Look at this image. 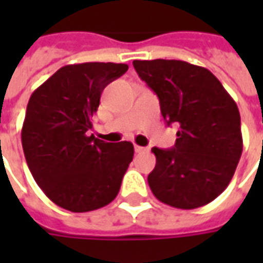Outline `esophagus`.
I'll list each match as a JSON object with an SVG mask.
<instances>
[{"mask_svg": "<svg viewBox=\"0 0 263 263\" xmlns=\"http://www.w3.org/2000/svg\"><path fill=\"white\" fill-rule=\"evenodd\" d=\"M134 149H135V152H137V154H141V152H145V151H146V148L139 146V145H135V146H134Z\"/></svg>", "mask_w": 263, "mask_h": 263, "instance_id": "obj_1", "label": "esophagus"}]
</instances>
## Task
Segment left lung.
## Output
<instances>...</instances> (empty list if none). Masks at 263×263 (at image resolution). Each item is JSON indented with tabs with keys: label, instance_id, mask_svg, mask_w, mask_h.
I'll return each mask as SVG.
<instances>
[{
	"label": "left lung",
	"instance_id": "8db88e82",
	"mask_svg": "<svg viewBox=\"0 0 263 263\" xmlns=\"http://www.w3.org/2000/svg\"><path fill=\"white\" fill-rule=\"evenodd\" d=\"M132 65L159 98L167 125H179L173 148H152V193L176 209L209 204L230 184L242 154L237 104L220 80L200 66L165 59L134 60Z\"/></svg>",
	"mask_w": 263,
	"mask_h": 263
}]
</instances>
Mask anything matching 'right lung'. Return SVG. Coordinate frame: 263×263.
I'll list each match as a JSON object with an SVG mask.
<instances>
[{
    "label": "right lung",
    "mask_w": 263,
    "mask_h": 263,
    "mask_svg": "<svg viewBox=\"0 0 263 263\" xmlns=\"http://www.w3.org/2000/svg\"><path fill=\"white\" fill-rule=\"evenodd\" d=\"M126 70L124 63L67 65L32 92L22 148L37 186L62 209L92 211L120 192L134 145L104 142L88 131L103 90Z\"/></svg>",
    "instance_id": "right-lung-1"
}]
</instances>
